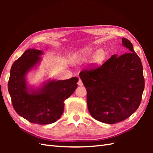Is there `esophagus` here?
Returning <instances> with one entry per match:
<instances>
[{
    "instance_id": "esophagus-1",
    "label": "esophagus",
    "mask_w": 153,
    "mask_h": 153,
    "mask_svg": "<svg viewBox=\"0 0 153 153\" xmlns=\"http://www.w3.org/2000/svg\"><path fill=\"white\" fill-rule=\"evenodd\" d=\"M78 85H79V86H82V85H83V83H82V81L80 80V79H79L78 80Z\"/></svg>"
}]
</instances>
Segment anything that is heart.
Listing matches in <instances>:
<instances>
[{"label": "heart", "instance_id": "obj_1", "mask_svg": "<svg viewBox=\"0 0 153 153\" xmlns=\"http://www.w3.org/2000/svg\"><path fill=\"white\" fill-rule=\"evenodd\" d=\"M93 51L91 48H85L83 49L80 52H77L73 55L71 57V61L73 63H78L83 61H84L88 57H89L92 55ZM105 56V53L103 50H100L92 55L91 59V64L94 66H99L102 63Z\"/></svg>", "mask_w": 153, "mask_h": 153}]
</instances>
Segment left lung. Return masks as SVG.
Wrapping results in <instances>:
<instances>
[{"mask_svg":"<svg viewBox=\"0 0 153 153\" xmlns=\"http://www.w3.org/2000/svg\"><path fill=\"white\" fill-rule=\"evenodd\" d=\"M122 42L129 52L113 55L101 66L79 74L87 88L91 115L104 123L115 124L131 116L139 106L144 89L140 59L130 41L123 38Z\"/></svg>","mask_w":153,"mask_h":153,"instance_id":"1","label":"left lung"}]
</instances>
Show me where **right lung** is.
I'll return each mask as SVG.
<instances>
[{"label":"right lung","mask_w":153,"mask_h":153,"mask_svg":"<svg viewBox=\"0 0 153 153\" xmlns=\"http://www.w3.org/2000/svg\"><path fill=\"white\" fill-rule=\"evenodd\" d=\"M42 54L39 50H26L13 64L7 86L13 106L18 115L32 123L48 124L61 117L64 101L76 90L78 78L48 80L40 89H29L25 75L39 62Z\"/></svg>","instance_id":"1"}]
</instances>
